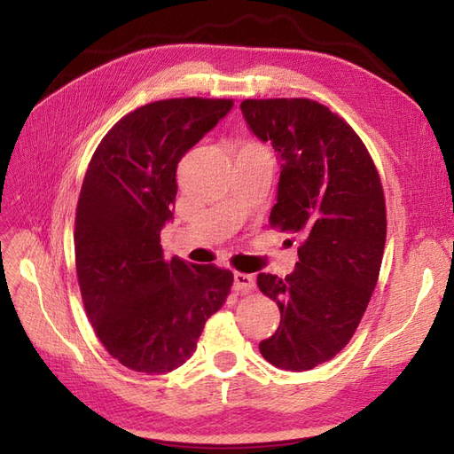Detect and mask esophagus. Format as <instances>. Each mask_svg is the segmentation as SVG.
Segmentation results:
<instances>
[{
	"instance_id": "1",
	"label": "esophagus",
	"mask_w": 454,
	"mask_h": 454,
	"mask_svg": "<svg viewBox=\"0 0 454 454\" xmlns=\"http://www.w3.org/2000/svg\"><path fill=\"white\" fill-rule=\"evenodd\" d=\"M235 290L239 294H248L252 292L255 287V280L254 277H250V274H244V272H235Z\"/></svg>"
}]
</instances>
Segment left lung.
<instances>
[{"label":"left lung","mask_w":454,"mask_h":454,"mask_svg":"<svg viewBox=\"0 0 454 454\" xmlns=\"http://www.w3.org/2000/svg\"><path fill=\"white\" fill-rule=\"evenodd\" d=\"M242 115L280 164L270 225L301 239L286 278L261 272L280 325L259 342L263 358L307 371L347 347L373 294L387 242V208L364 142L314 100H244Z\"/></svg>","instance_id":"1"}]
</instances>
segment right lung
Listing matches in <instances>:
<instances>
[{"instance_id":"right-lung-1","label":"right lung","mask_w":454,"mask_h":454,"mask_svg":"<svg viewBox=\"0 0 454 454\" xmlns=\"http://www.w3.org/2000/svg\"><path fill=\"white\" fill-rule=\"evenodd\" d=\"M232 100L174 98L134 109L109 130L87 168L75 214V267L89 320L106 350L140 373H170L222 309L232 272L164 259L177 162Z\"/></svg>"}]
</instances>
